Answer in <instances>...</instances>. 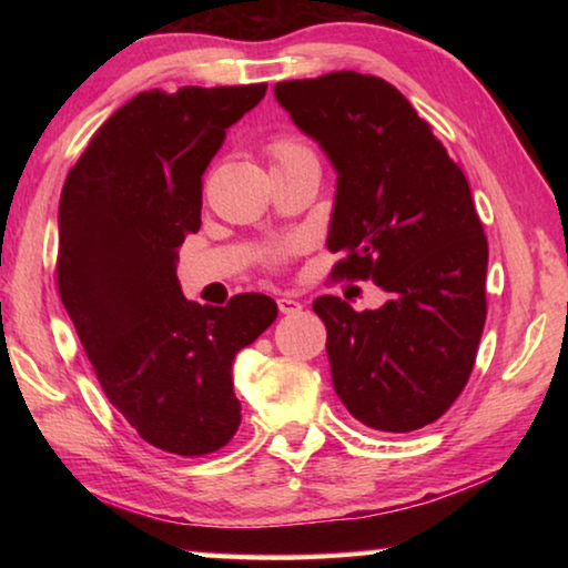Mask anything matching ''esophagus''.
<instances>
[{"label": "esophagus", "mask_w": 568, "mask_h": 568, "mask_svg": "<svg viewBox=\"0 0 568 568\" xmlns=\"http://www.w3.org/2000/svg\"><path fill=\"white\" fill-rule=\"evenodd\" d=\"M277 307H281V313H283V315H295V313H301V311H303V305L297 303L295 297H287V295L277 297Z\"/></svg>", "instance_id": "obj_1"}]
</instances>
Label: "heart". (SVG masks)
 Instances as JSON below:
<instances>
[{
    "instance_id": "heart-1",
    "label": "heart",
    "mask_w": 568,
    "mask_h": 568,
    "mask_svg": "<svg viewBox=\"0 0 568 568\" xmlns=\"http://www.w3.org/2000/svg\"><path fill=\"white\" fill-rule=\"evenodd\" d=\"M301 150H305L303 145H297V142H293V140H281V142H275L273 145V158H285V155H293V152H301ZM293 243H283V245H275L273 250H271V255H267V261L271 263H283L287 255L293 253Z\"/></svg>"
}]
</instances>
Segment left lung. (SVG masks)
Instances as JSON below:
<instances>
[{
    "mask_svg": "<svg viewBox=\"0 0 568 568\" xmlns=\"http://www.w3.org/2000/svg\"><path fill=\"white\" fill-rule=\"evenodd\" d=\"M275 100L338 172L333 275L373 281L378 311L321 295L333 388L368 428L408 434L454 406L486 323L488 243L466 175L410 102L373 74L275 84Z\"/></svg>",
    "mask_w": 568,
    "mask_h": 568,
    "instance_id": "8db88e82",
    "label": "left lung"
}]
</instances>
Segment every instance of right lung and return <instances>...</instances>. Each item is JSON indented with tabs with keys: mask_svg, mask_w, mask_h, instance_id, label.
<instances>
[{
	"mask_svg": "<svg viewBox=\"0 0 568 568\" xmlns=\"http://www.w3.org/2000/svg\"><path fill=\"white\" fill-rule=\"evenodd\" d=\"M267 84L150 90L122 104L60 197L57 285L104 396L140 438L207 456L240 426L235 355L277 318L263 293L185 301L178 247L200 230L203 172Z\"/></svg>",
	"mask_w": 568,
	"mask_h": 568,
	"instance_id": "obj_1",
	"label": "right lung"
}]
</instances>
